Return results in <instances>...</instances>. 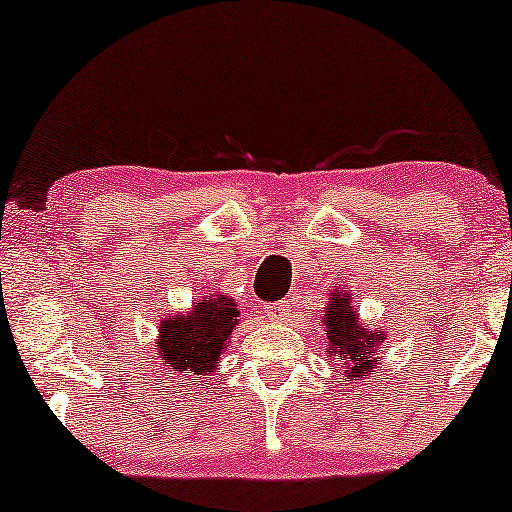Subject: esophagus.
I'll return each instance as SVG.
<instances>
[{"label":"esophagus","instance_id":"esophagus-1","mask_svg":"<svg viewBox=\"0 0 512 512\" xmlns=\"http://www.w3.org/2000/svg\"><path fill=\"white\" fill-rule=\"evenodd\" d=\"M265 317H268L272 324H282V321L286 319V314H289V305L286 303H270L263 307Z\"/></svg>","mask_w":512,"mask_h":512}]
</instances>
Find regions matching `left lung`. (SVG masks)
<instances>
[{
	"label": "left lung",
	"mask_w": 512,
	"mask_h": 512,
	"mask_svg": "<svg viewBox=\"0 0 512 512\" xmlns=\"http://www.w3.org/2000/svg\"><path fill=\"white\" fill-rule=\"evenodd\" d=\"M321 312L326 361H333L347 382L375 377L382 370V347L389 340V328L366 324L345 284L328 293Z\"/></svg>",
	"instance_id": "obj_1"
}]
</instances>
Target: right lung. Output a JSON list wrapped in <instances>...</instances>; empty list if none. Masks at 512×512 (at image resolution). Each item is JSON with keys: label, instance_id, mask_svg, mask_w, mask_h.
I'll return each mask as SVG.
<instances>
[{"label": "right lung", "instance_id": "add662e5", "mask_svg": "<svg viewBox=\"0 0 512 512\" xmlns=\"http://www.w3.org/2000/svg\"><path fill=\"white\" fill-rule=\"evenodd\" d=\"M240 310L230 296H200L188 312L163 314L158 319L156 359L167 375L191 373L198 380L219 370L228 352ZM184 377V375H181ZM205 389V387H202Z\"/></svg>", "mask_w": 512, "mask_h": 512}]
</instances>
